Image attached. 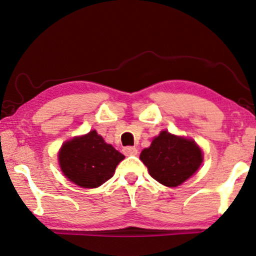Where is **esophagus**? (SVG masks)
Listing matches in <instances>:
<instances>
[{"label":"esophagus","instance_id":"obj_1","mask_svg":"<svg viewBox=\"0 0 256 256\" xmlns=\"http://www.w3.org/2000/svg\"><path fill=\"white\" fill-rule=\"evenodd\" d=\"M124 154H126V156H135V154H137V149L135 146H126V148H124Z\"/></svg>","mask_w":256,"mask_h":256}]
</instances>
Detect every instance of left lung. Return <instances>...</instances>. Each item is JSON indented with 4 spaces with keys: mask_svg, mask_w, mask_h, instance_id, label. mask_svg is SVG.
Returning a JSON list of instances; mask_svg holds the SVG:
<instances>
[{
    "mask_svg": "<svg viewBox=\"0 0 256 256\" xmlns=\"http://www.w3.org/2000/svg\"><path fill=\"white\" fill-rule=\"evenodd\" d=\"M140 160L159 184L176 187L190 178L202 162V151L192 140L162 132L144 149Z\"/></svg>",
    "mask_w": 256,
    "mask_h": 256,
    "instance_id": "8db88e82",
    "label": "left lung"
}]
</instances>
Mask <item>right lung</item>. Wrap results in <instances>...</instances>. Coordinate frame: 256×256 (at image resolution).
I'll use <instances>...</instances> for the list:
<instances>
[{"label": "right lung", "instance_id": "add662e5", "mask_svg": "<svg viewBox=\"0 0 256 256\" xmlns=\"http://www.w3.org/2000/svg\"><path fill=\"white\" fill-rule=\"evenodd\" d=\"M124 156L92 130L62 146L58 162L70 181L83 188H96L110 179Z\"/></svg>", "mask_w": 256, "mask_h": 256}]
</instances>
